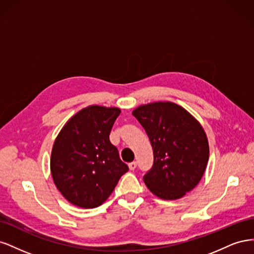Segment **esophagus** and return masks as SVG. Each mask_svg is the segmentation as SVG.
Listing matches in <instances>:
<instances>
[{
  "mask_svg": "<svg viewBox=\"0 0 254 254\" xmlns=\"http://www.w3.org/2000/svg\"><path fill=\"white\" fill-rule=\"evenodd\" d=\"M128 167H129V170H130V171H134V170H135V167H136V162H131V163H129V164H128Z\"/></svg>",
  "mask_w": 254,
  "mask_h": 254,
  "instance_id": "34e87169",
  "label": "esophagus"
}]
</instances>
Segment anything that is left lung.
<instances>
[{
	"mask_svg": "<svg viewBox=\"0 0 254 254\" xmlns=\"http://www.w3.org/2000/svg\"><path fill=\"white\" fill-rule=\"evenodd\" d=\"M147 133L153 164L143 180L152 194L175 200L201 180L209 160V143L202 126L181 106L157 102L132 111Z\"/></svg>",
	"mask_w": 254,
	"mask_h": 254,
	"instance_id": "left-lung-1",
	"label": "left lung"
}]
</instances>
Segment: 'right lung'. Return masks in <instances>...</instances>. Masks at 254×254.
I'll list each match as a JSON object with an SVG mask.
<instances>
[{
  "mask_svg": "<svg viewBox=\"0 0 254 254\" xmlns=\"http://www.w3.org/2000/svg\"><path fill=\"white\" fill-rule=\"evenodd\" d=\"M121 110L89 106L66 122L53 145L54 183L68 202L93 209L107 200L128 172L109 134Z\"/></svg>",
  "mask_w": 254,
  "mask_h": 254,
  "instance_id": "1",
  "label": "right lung"
}]
</instances>
